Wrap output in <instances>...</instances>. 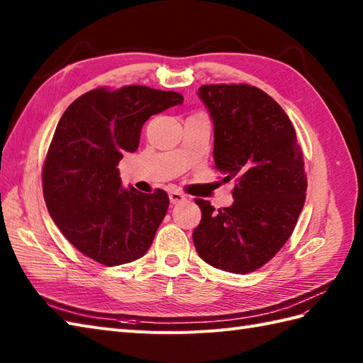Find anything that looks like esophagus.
Masks as SVG:
<instances>
[{"label":"esophagus","instance_id":"1","mask_svg":"<svg viewBox=\"0 0 363 363\" xmlns=\"http://www.w3.org/2000/svg\"><path fill=\"white\" fill-rule=\"evenodd\" d=\"M168 196H169V203H172V204H179V203H184L187 199L186 195H182L181 191H176V190L169 191Z\"/></svg>","mask_w":363,"mask_h":363}]
</instances>
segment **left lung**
<instances>
[{
    "mask_svg": "<svg viewBox=\"0 0 363 363\" xmlns=\"http://www.w3.org/2000/svg\"><path fill=\"white\" fill-rule=\"evenodd\" d=\"M213 121L215 168L235 181L234 203L215 211L195 199L201 221L195 248L207 264L246 274L265 265L289 240L306 201L303 152L289 115L248 84L201 86Z\"/></svg>",
    "mask_w": 363,
    "mask_h": 363,
    "instance_id": "8db88e82",
    "label": "left lung"
}]
</instances>
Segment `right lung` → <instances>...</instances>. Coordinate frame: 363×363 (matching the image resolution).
<instances>
[{
    "mask_svg": "<svg viewBox=\"0 0 363 363\" xmlns=\"http://www.w3.org/2000/svg\"><path fill=\"white\" fill-rule=\"evenodd\" d=\"M182 101L177 91L145 86L96 89L60 117L43 164V196L52 221L84 256L115 267L150 250L168 195L125 189L117 165L123 154L137 151L151 115Z\"/></svg>",
    "mask_w": 363,
    "mask_h": 363,
    "instance_id": "1",
    "label": "right lung"
}]
</instances>
